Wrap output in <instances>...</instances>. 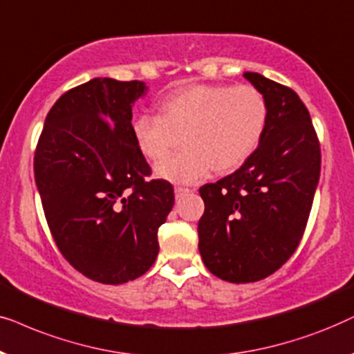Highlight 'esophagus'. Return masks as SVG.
<instances>
[{"instance_id":"obj_1","label":"esophagus","mask_w":354,"mask_h":354,"mask_svg":"<svg viewBox=\"0 0 354 354\" xmlns=\"http://www.w3.org/2000/svg\"><path fill=\"white\" fill-rule=\"evenodd\" d=\"M189 192H191L189 187H181V186L174 187V196H176L178 199H180V197H183L185 194H189Z\"/></svg>"}]
</instances>
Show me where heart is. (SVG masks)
I'll use <instances>...</instances> for the list:
<instances>
[{"label": "heart", "mask_w": 354, "mask_h": 354, "mask_svg": "<svg viewBox=\"0 0 354 354\" xmlns=\"http://www.w3.org/2000/svg\"><path fill=\"white\" fill-rule=\"evenodd\" d=\"M268 105L252 86L199 84L169 93L160 115L133 121L136 144L145 157L160 162L181 142L186 147L157 167L173 183H196L212 168L236 169L254 153L266 133Z\"/></svg>", "instance_id": "obj_1"}]
</instances>
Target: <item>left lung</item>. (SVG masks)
I'll return each instance as SVG.
<instances>
[{
  "mask_svg": "<svg viewBox=\"0 0 354 354\" xmlns=\"http://www.w3.org/2000/svg\"><path fill=\"white\" fill-rule=\"evenodd\" d=\"M244 77L268 105L266 133L236 171L199 189V252L215 277L259 281L298 248L320 176V147L308 108L290 87L257 73Z\"/></svg>",
  "mask_w": 354,
  "mask_h": 354,
  "instance_id": "left-lung-1",
  "label": "left lung"
}]
</instances>
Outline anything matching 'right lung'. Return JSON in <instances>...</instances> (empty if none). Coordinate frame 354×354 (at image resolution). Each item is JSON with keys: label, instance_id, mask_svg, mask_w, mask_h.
<instances>
[{"label": "right lung", "instance_id": "right-lung-1", "mask_svg": "<svg viewBox=\"0 0 354 354\" xmlns=\"http://www.w3.org/2000/svg\"><path fill=\"white\" fill-rule=\"evenodd\" d=\"M140 81L95 77L63 93L37 144L34 171L56 246L87 279L121 285L152 267L173 186L145 180L150 167L133 136Z\"/></svg>", "mask_w": 354, "mask_h": 354}]
</instances>
